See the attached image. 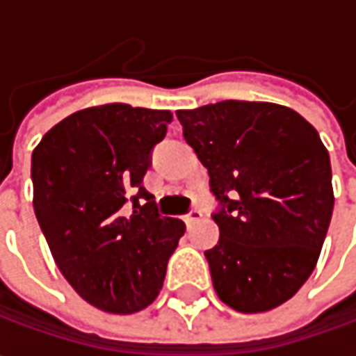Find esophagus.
<instances>
[{"label": "esophagus", "mask_w": 356, "mask_h": 356, "mask_svg": "<svg viewBox=\"0 0 356 356\" xmlns=\"http://www.w3.org/2000/svg\"><path fill=\"white\" fill-rule=\"evenodd\" d=\"M198 220H202V212H200V210H196V208H194V210H192V212L188 213V216L184 218L186 226H192V224H194V222H198Z\"/></svg>", "instance_id": "34e87169"}]
</instances>
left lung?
<instances>
[{
	"label": "left lung",
	"instance_id": "8db88e82",
	"mask_svg": "<svg viewBox=\"0 0 356 356\" xmlns=\"http://www.w3.org/2000/svg\"><path fill=\"white\" fill-rule=\"evenodd\" d=\"M176 117L222 204L206 252L216 293L239 313L280 307L313 273L333 216L319 132L275 103L222 101Z\"/></svg>",
	"mask_w": 356,
	"mask_h": 356
}]
</instances>
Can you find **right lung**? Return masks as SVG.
<instances>
[{"label":"right lung","mask_w":356,"mask_h":356,"mask_svg":"<svg viewBox=\"0 0 356 356\" xmlns=\"http://www.w3.org/2000/svg\"><path fill=\"white\" fill-rule=\"evenodd\" d=\"M170 122V111L108 103L63 118L35 146L33 208L53 259L76 293L106 313L148 307L184 236V222L160 218L143 186Z\"/></svg>","instance_id":"obj_1"}]
</instances>
